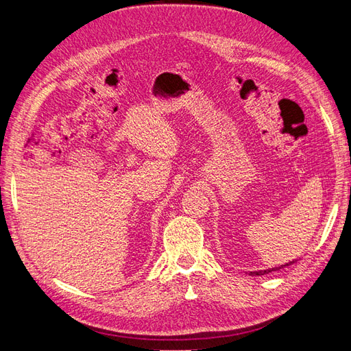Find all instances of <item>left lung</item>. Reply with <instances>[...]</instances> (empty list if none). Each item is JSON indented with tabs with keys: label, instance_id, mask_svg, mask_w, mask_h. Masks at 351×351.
Returning <instances> with one entry per match:
<instances>
[{
	"label": "left lung",
	"instance_id": "left-lung-1",
	"mask_svg": "<svg viewBox=\"0 0 351 351\" xmlns=\"http://www.w3.org/2000/svg\"><path fill=\"white\" fill-rule=\"evenodd\" d=\"M295 261H293V262H289V263H285V265H281V267H278V268H271V269H265V271H256V272H250V275H265V274H269V272H272V271H278V269H281V268H285V267H290V265H293Z\"/></svg>",
	"mask_w": 351,
	"mask_h": 351
}]
</instances>
